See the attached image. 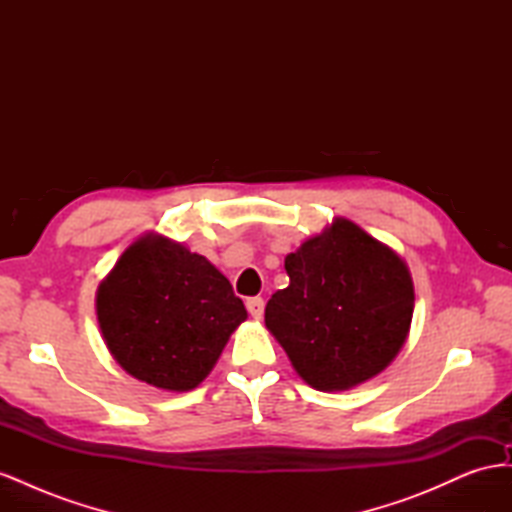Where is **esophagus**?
<instances>
[{"instance_id": "1", "label": "esophagus", "mask_w": 512, "mask_h": 512, "mask_svg": "<svg viewBox=\"0 0 512 512\" xmlns=\"http://www.w3.org/2000/svg\"><path fill=\"white\" fill-rule=\"evenodd\" d=\"M245 307H247V312H250V316L256 318V320H260L262 314H265V301H262V297L247 299Z\"/></svg>"}]
</instances>
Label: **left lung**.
<instances>
[{"mask_svg": "<svg viewBox=\"0 0 512 512\" xmlns=\"http://www.w3.org/2000/svg\"><path fill=\"white\" fill-rule=\"evenodd\" d=\"M284 267L290 284L269 299L265 324L309 386L344 391L395 359L414 286L391 247L339 218L288 254Z\"/></svg>", "mask_w": 512, "mask_h": 512, "instance_id": "8db88e82", "label": "left lung"}]
</instances>
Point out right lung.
<instances>
[{
  "mask_svg": "<svg viewBox=\"0 0 512 512\" xmlns=\"http://www.w3.org/2000/svg\"><path fill=\"white\" fill-rule=\"evenodd\" d=\"M96 309L115 361L166 391L203 382L247 318L243 301L205 256L158 235L121 254L98 288Z\"/></svg>",
  "mask_w": 512,
  "mask_h": 512,
  "instance_id": "1",
  "label": "right lung"
}]
</instances>
